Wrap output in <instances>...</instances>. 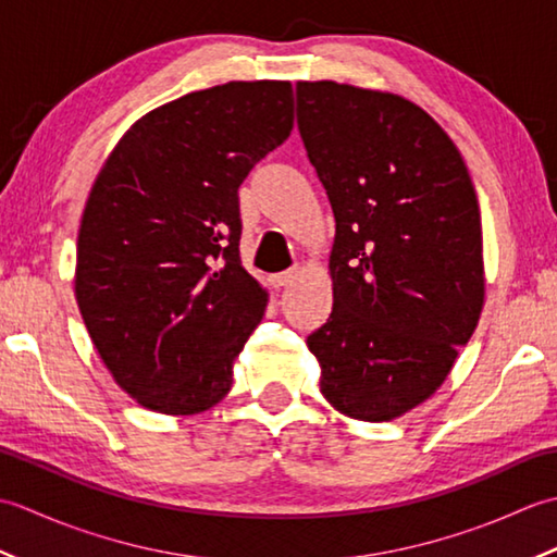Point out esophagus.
I'll use <instances>...</instances> for the list:
<instances>
[{"mask_svg":"<svg viewBox=\"0 0 557 557\" xmlns=\"http://www.w3.org/2000/svg\"><path fill=\"white\" fill-rule=\"evenodd\" d=\"M299 275H301V268L294 265V268L280 272V275L272 277V285H275V287H289V285H294V282L299 280Z\"/></svg>","mask_w":557,"mask_h":557,"instance_id":"esophagus-1","label":"esophagus"}]
</instances>
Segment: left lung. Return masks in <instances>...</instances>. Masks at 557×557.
I'll use <instances>...</instances> for the list:
<instances>
[{
	"instance_id": "1",
	"label": "left lung",
	"mask_w": 557,
	"mask_h": 557,
	"mask_svg": "<svg viewBox=\"0 0 557 557\" xmlns=\"http://www.w3.org/2000/svg\"><path fill=\"white\" fill-rule=\"evenodd\" d=\"M297 120L335 215L333 313L306 345L339 413L393 421L445 383L481 318L474 184L443 126L395 92L299 81Z\"/></svg>"
}]
</instances>
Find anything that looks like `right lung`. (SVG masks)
<instances>
[{"label": "right lung", "mask_w": 557, "mask_h": 557, "mask_svg": "<svg viewBox=\"0 0 557 557\" xmlns=\"http://www.w3.org/2000/svg\"><path fill=\"white\" fill-rule=\"evenodd\" d=\"M292 126L289 81H230L140 116L92 182L74 292L102 363L140 407L191 417L230 393L268 306L239 258V186Z\"/></svg>", "instance_id": "obj_1"}]
</instances>
